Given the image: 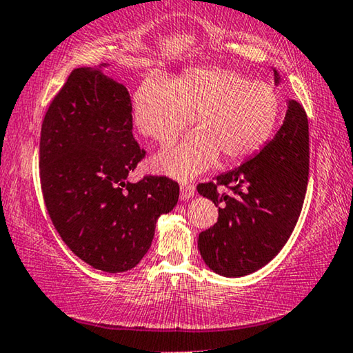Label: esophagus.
<instances>
[{
    "mask_svg": "<svg viewBox=\"0 0 353 353\" xmlns=\"http://www.w3.org/2000/svg\"><path fill=\"white\" fill-rule=\"evenodd\" d=\"M195 195V185L190 182H182L181 183V200H188Z\"/></svg>",
    "mask_w": 353,
    "mask_h": 353,
    "instance_id": "esophagus-1",
    "label": "esophagus"
}]
</instances>
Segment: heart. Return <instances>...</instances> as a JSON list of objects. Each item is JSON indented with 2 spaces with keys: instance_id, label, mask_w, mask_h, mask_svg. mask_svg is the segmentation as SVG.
<instances>
[{
  "instance_id": "1",
  "label": "heart",
  "mask_w": 353,
  "mask_h": 353,
  "mask_svg": "<svg viewBox=\"0 0 353 353\" xmlns=\"http://www.w3.org/2000/svg\"><path fill=\"white\" fill-rule=\"evenodd\" d=\"M188 134L171 152L155 158V168L187 179L217 160L241 161L269 141L280 117V97L264 81H251L235 70L198 67L172 81L152 75L132 96V118L139 131L168 147L193 121Z\"/></svg>"
}]
</instances>
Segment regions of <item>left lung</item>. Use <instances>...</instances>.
Returning a JSON list of instances; mask_svg holds the SVG:
<instances>
[{
  "label": "left lung",
  "instance_id": "1",
  "mask_svg": "<svg viewBox=\"0 0 353 353\" xmlns=\"http://www.w3.org/2000/svg\"><path fill=\"white\" fill-rule=\"evenodd\" d=\"M275 72V83L280 75ZM309 181V121L299 102L288 101L281 128L264 148L198 193L219 206L217 222L198 236V250L212 272L243 276L259 270L285 246L297 224ZM232 194H219V187Z\"/></svg>",
  "mask_w": 353,
  "mask_h": 353
}]
</instances>
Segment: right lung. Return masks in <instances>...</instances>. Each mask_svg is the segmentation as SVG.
I'll use <instances>...</instances> for the list:
<instances>
[{"label": "right lung", "instance_id": "add662e5", "mask_svg": "<svg viewBox=\"0 0 353 353\" xmlns=\"http://www.w3.org/2000/svg\"><path fill=\"white\" fill-rule=\"evenodd\" d=\"M99 68H75L52 99L39 139L43 198L63 243L94 269L131 270L150 250L158 217L172 211L179 183L129 182L145 157L132 136L126 86Z\"/></svg>", "mask_w": 353, "mask_h": 353}]
</instances>
